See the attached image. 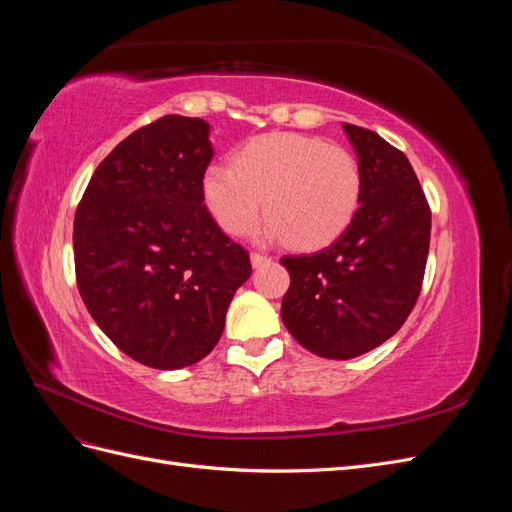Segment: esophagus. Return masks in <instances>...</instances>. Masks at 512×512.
I'll use <instances>...</instances> for the list:
<instances>
[{
  "mask_svg": "<svg viewBox=\"0 0 512 512\" xmlns=\"http://www.w3.org/2000/svg\"><path fill=\"white\" fill-rule=\"evenodd\" d=\"M252 265L254 267H262V265H267V262H271V256H267V254H260V252H252Z\"/></svg>",
  "mask_w": 512,
  "mask_h": 512,
  "instance_id": "1",
  "label": "esophagus"
}]
</instances>
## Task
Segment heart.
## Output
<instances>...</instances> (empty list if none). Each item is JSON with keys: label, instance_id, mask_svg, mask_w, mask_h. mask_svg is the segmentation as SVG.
Masks as SVG:
<instances>
[{"label": "heart", "instance_id": "b5f03b06", "mask_svg": "<svg viewBox=\"0 0 512 512\" xmlns=\"http://www.w3.org/2000/svg\"><path fill=\"white\" fill-rule=\"evenodd\" d=\"M361 194V166L348 149L292 132L254 138L235 162H213L203 175L205 205L228 235L250 230L265 207V235L305 250L342 235Z\"/></svg>", "mask_w": 512, "mask_h": 512}]
</instances>
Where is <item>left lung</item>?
<instances>
[{
    "instance_id": "left-lung-1",
    "label": "left lung",
    "mask_w": 512,
    "mask_h": 512,
    "mask_svg": "<svg viewBox=\"0 0 512 512\" xmlns=\"http://www.w3.org/2000/svg\"><path fill=\"white\" fill-rule=\"evenodd\" d=\"M344 132L361 166V205L324 250L282 258L286 329L309 352L339 361L401 329L421 294L431 235V209L404 151L352 123Z\"/></svg>"
}]
</instances>
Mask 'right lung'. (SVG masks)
Here are the masks:
<instances>
[{
    "label": "right lung",
    "instance_id": "add662e5",
    "mask_svg": "<svg viewBox=\"0 0 512 512\" xmlns=\"http://www.w3.org/2000/svg\"><path fill=\"white\" fill-rule=\"evenodd\" d=\"M209 123L166 115L91 175L74 213L76 284L91 318L134 361L181 369L213 350L252 273L203 198Z\"/></svg>",
    "mask_w": 512,
    "mask_h": 512
}]
</instances>
